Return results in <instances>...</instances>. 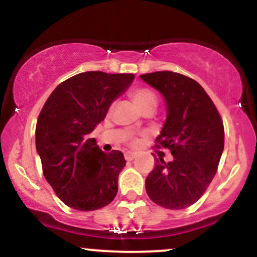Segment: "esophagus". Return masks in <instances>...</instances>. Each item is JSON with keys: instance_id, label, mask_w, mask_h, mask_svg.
Instances as JSON below:
<instances>
[{"instance_id": "34e87169", "label": "esophagus", "mask_w": 257, "mask_h": 257, "mask_svg": "<svg viewBox=\"0 0 257 257\" xmlns=\"http://www.w3.org/2000/svg\"><path fill=\"white\" fill-rule=\"evenodd\" d=\"M135 153H133V152H125L124 153V158H125V161H133V159L135 158Z\"/></svg>"}]
</instances>
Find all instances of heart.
Listing matches in <instances>:
<instances>
[{
	"instance_id": "obj_1",
	"label": "heart",
	"mask_w": 257,
	"mask_h": 257,
	"mask_svg": "<svg viewBox=\"0 0 257 257\" xmlns=\"http://www.w3.org/2000/svg\"><path fill=\"white\" fill-rule=\"evenodd\" d=\"M131 98L140 111L150 107V106L156 107V105H157V96L152 90L147 89V88H137V89L132 90ZM133 144H135V141H133Z\"/></svg>"
}]
</instances>
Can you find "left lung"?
Returning a JSON list of instances; mask_svg holds the SVG:
<instances>
[{
    "instance_id": "obj_1",
    "label": "left lung",
    "mask_w": 257,
    "mask_h": 257,
    "mask_svg": "<svg viewBox=\"0 0 257 257\" xmlns=\"http://www.w3.org/2000/svg\"><path fill=\"white\" fill-rule=\"evenodd\" d=\"M162 94L167 118L157 137L168 147L170 162L159 156L146 178L152 202L167 209H185L196 203L211 182L225 145L222 119L199 83L172 71L141 75ZM158 146V147H159Z\"/></svg>"
}]
</instances>
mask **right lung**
<instances>
[{"label":"right lung","mask_w":257,"mask_h":257,"mask_svg":"<svg viewBox=\"0 0 257 257\" xmlns=\"http://www.w3.org/2000/svg\"><path fill=\"white\" fill-rule=\"evenodd\" d=\"M133 79V73H78L53 90L38 116L36 150L44 178L70 208L96 210L116 197L123 153H105L89 134Z\"/></svg>","instance_id":"1"}]
</instances>
